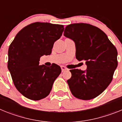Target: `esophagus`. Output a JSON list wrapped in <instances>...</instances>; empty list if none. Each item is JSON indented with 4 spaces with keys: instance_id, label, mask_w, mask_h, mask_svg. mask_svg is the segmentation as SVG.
<instances>
[{
    "instance_id": "esophagus-1",
    "label": "esophagus",
    "mask_w": 122,
    "mask_h": 122,
    "mask_svg": "<svg viewBox=\"0 0 122 122\" xmlns=\"http://www.w3.org/2000/svg\"><path fill=\"white\" fill-rule=\"evenodd\" d=\"M61 69H62V72L65 71V70H68V68H66L64 66H61Z\"/></svg>"
}]
</instances>
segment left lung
<instances>
[{
	"instance_id": "1",
	"label": "left lung",
	"mask_w": 122,
	"mask_h": 122,
	"mask_svg": "<svg viewBox=\"0 0 122 122\" xmlns=\"http://www.w3.org/2000/svg\"><path fill=\"white\" fill-rule=\"evenodd\" d=\"M64 36L76 45V58L86 61L87 70H71L67 81L72 94L77 98L89 100L96 98L112 80L117 67V51L104 32L84 23L70 24Z\"/></svg>"
}]
</instances>
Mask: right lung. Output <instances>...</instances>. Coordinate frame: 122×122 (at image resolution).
<instances>
[{
    "label": "right lung",
    "instance_id": "right-lung-1",
    "mask_svg": "<svg viewBox=\"0 0 122 122\" xmlns=\"http://www.w3.org/2000/svg\"><path fill=\"white\" fill-rule=\"evenodd\" d=\"M63 30L62 25L32 23L19 31L10 45L8 69L15 87L25 97L37 101L50 93L61 68L56 64L39 65L40 59L51 54Z\"/></svg>",
    "mask_w": 122,
    "mask_h": 122
}]
</instances>
